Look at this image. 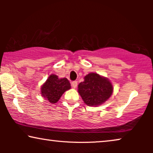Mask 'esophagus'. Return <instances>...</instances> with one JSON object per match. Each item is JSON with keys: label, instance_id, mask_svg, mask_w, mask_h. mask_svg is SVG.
Masks as SVG:
<instances>
[{"label": "esophagus", "instance_id": "34e87169", "mask_svg": "<svg viewBox=\"0 0 153 153\" xmlns=\"http://www.w3.org/2000/svg\"><path fill=\"white\" fill-rule=\"evenodd\" d=\"M77 85H78V83H77L76 81H73V82L72 83V86L73 88H76Z\"/></svg>", "mask_w": 153, "mask_h": 153}]
</instances>
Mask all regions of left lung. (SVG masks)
Masks as SVG:
<instances>
[{"mask_svg": "<svg viewBox=\"0 0 153 153\" xmlns=\"http://www.w3.org/2000/svg\"><path fill=\"white\" fill-rule=\"evenodd\" d=\"M78 85V93L86 105L97 106L109 99L114 88L109 79L97 73L91 72L84 76Z\"/></svg>", "mask_w": 153, "mask_h": 153, "instance_id": "obj_1", "label": "left lung"}]
</instances>
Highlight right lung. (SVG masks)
Returning a JSON list of instances; mask_svg holds the SVG:
<instances>
[{
	"instance_id": "1",
	"label": "right lung",
	"mask_w": 153,
	"mask_h": 153,
	"mask_svg": "<svg viewBox=\"0 0 153 153\" xmlns=\"http://www.w3.org/2000/svg\"><path fill=\"white\" fill-rule=\"evenodd\" d=\"M71 88L70 81L67 78H58L52 74L42 85L40 93L42 97L52 104L56 103L65 92Z\"/></svg>"
}]
</instances>
